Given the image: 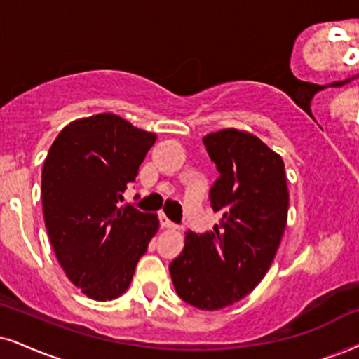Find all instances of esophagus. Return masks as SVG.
I'll return each mask as SVG.
<instances>
[{
	"label": "esophagus",
	"mask_w": 359,
	"mask_h": 359,
	"mask_svg": "<svg viewBox=\"0 0 359 359\" xmlns=\"http://www.w3.org/2000/svg\"><path fill=\"white\" fill-rule=\"evenodd\" d=\"M159 224H161V228H168V229H172L176 228V224L172 223V221L168 218V216L165 213L159 215Z\"/></svg>",
	"instance_id": "34e87169"
}]
</instances>
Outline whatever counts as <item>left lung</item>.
I'll list each match as a JSON object with an SVG mask.
<instances>
[{"mask_svg": "<svg viewBox=\"0 0 359 359\" xmlns=\"http://www.w3.org/2000/svg\"><path fill=\"white\" fill-rule=\"evenodd\" d=\"M219 176L210 189L223 215L213 231L187 233L170 264L176 293L198 309H221L250 294L271 266L286 228L285 163L259 138L234 128L203 138Z\"/></svg>", "mask_w": 359, "mask_h": 359, "instance_id": "1", "label": "left lung"}]
</instances>
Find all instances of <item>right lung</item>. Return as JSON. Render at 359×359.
Segmentation results:
<instances>
[{"mask_svg": "<svg viewBox=\"0 0 359 359\" xmlns=\"http://www.w3.org/2000/svg\"><path fill=\"white\" fill-rule=\"evenodd\" d=\"M156 141L111 113L61 130L41 172L44 224L61 268L98 302L121 296L159 228L158 216L119 206Z\"/></svg>", "mask_w": 359, "mask_h": 359, "instance_id": "add662e5", "label": "right lung"}]
</instances>
